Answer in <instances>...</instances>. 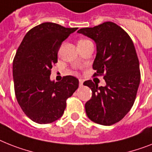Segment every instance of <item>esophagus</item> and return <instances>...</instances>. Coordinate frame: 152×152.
I'll return each instance as SVG.
<instances>
[{"mask_svg":"<svg viewBox=\"0 0 152 152\" xmlns=\"http://www.w3.org/2000/svg\"><path fill=\"white\" fill-rule=\"evenodd\" d=\"M83 83H84L83 79H79V86H80V87H81V86L83 85Z\"/></svg>","mask_w":152,"mask_h":152,"instance_id":"esophagus-1","label":"esophagus"}]
</instances>
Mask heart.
<instances>
[{
  "label": "heart",
  "instance_id": "obj_1",
  "mask_svg": "<svg viewBox=\"0 0 152 152\" xmlns=\"http://www.w3.org/2000/svg\"><path fill=\"white\" fill-rule=\"evenodd\" d=\"M86 41H88V40H86V39H81V40H80V41H79L78 42H86Z\"/></svg>",
  "mask_w": 152,
  "mask_h": 152
}]
</instances>
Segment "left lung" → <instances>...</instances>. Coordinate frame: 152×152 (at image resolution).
Wrapping results in <instances>:
<instances>
[{"instance_id": "1", "label": "left lung", "mask_w": 152, "mask_h": 152, "mask_svg": "<svg viewBox=\"0 0 152 152\" xmlns=\"http://www.w3.org/2000/svg\"><path fill=\"white\" fill-rule=\"evenodd\" d=\"M78 33L94 40L96 56L94 75H104L105 86L86 81L92 96L85 103L88 117L96 124L110 126L122 120L134 105L141 73L132 39L116 24L106 22L93 28H83Z\"/></svg>"}]
</instances>
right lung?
I'll use <instances>...</instances> for the list:
<instances>
[{
  "label": "right lung",
  "instance_id": "add662e5",
  "mask_svg": "<svg viewBox=\"0 0 152 152\" xmlns=\"http://www.w3.org/2000/svg\"><path fill=\"white\" fill-rule=\"evenodd\" d=\"M77 28L45 22L29 30L13 61V79L17 101L32 121L50 124L63 116L66 100L78 88V79L66 76L50 80L53 65L62 42Z\"/></svg>",
  "mask_w": 152,
  "mask_h": 152
}]
</instances>
